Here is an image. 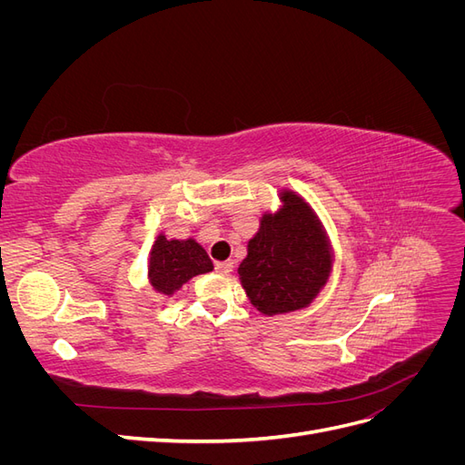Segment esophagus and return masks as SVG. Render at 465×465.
Instances as JSON below:
<instances>
[{"instance_id":"34e87169","label":"esophagus","mask_w":465,"mask_h":465,"mask_svg":"<svg viewBox=\"0 0 465 465\" xmlns=\"http://www.w3.org/2000/svg\"><path fill=\"white\" fill-rule=\"evenodd\" d=\"M232 267H234L232 260H227V262H219V263L215 265V270H217L219 273H231Z\"/></svg>"}]
</instances>
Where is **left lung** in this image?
Instances as JSON below:
<instances>
[{"instance_id": "8db88e82", "label": "left lung", "mask_w": 465, "mask_h": 465, "mask_svg": "<svg viewBox=\"0 0 465 465\" xmlns=\"http://www.w3.org/2000/svg\"><path fill=\"white\" fill-rule=\"evenodd\" d=\"M279 200L277 211L262 215L238 265L248 301L265 316L311 306L333 267L331 242L311 203L292 190H281Z\"/></svg>"}]
</instances>
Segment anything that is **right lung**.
I'll return each instance as SVG.
<instances>
[{"instance_id": "right-lung-1", "label": "right lung", "mask_w": 465, "mask_h": 465, "mask_svg": "<svg viewBox=\"0 0 465 465\" xmlns=\"http://www.w3.org/2000/svg\"><path fill=\"white\" fill-rule=\"evenodd\" d=\"M209 272H213V262L195 238L168 241L163 232L154 238L147 260V279L154 292L173 297L192 277Z\"/></svg>"}]
</instances>
